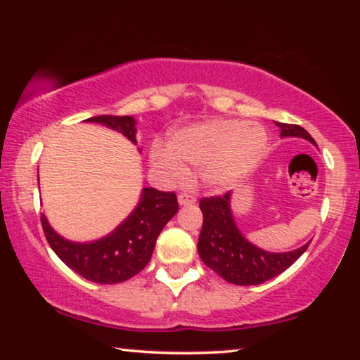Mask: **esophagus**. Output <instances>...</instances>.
Returning <instances> with one entry per match:
<instances>
[{"mask_svg":"<svg viewBox=\"0 0 360 360\" xmlns=\"http://www.w3.org/2000/svg\"><path fill=\"white\" fill-rule=\"evenodd\" d=\"M195 201H196L195 195H191V193H180L179 195V203L180 205H193Z\"/></svg>","mask_w":360,"mask_h":360,"instance_id":"esophagus-1","label":"esophagus"}]
</instances>
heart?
I'll list each match as a JSON object with an SVG mask.
<instances>
[{"label":"heart","instance_id":"obj_1","mask_svg":"<svg viewBox=\"0 0 360 360\" xmlns=\"http://www.w3.org/2000/svg\"><path fill=\"white\" fill-rule=\"evenodd\" d=\"M262 127L238 120H214L175 132L170 146L155 141L150 162L164 179L181 181L188 169H200L206 185L228 188L243 180L262 155Z\"/></svg>","mask_w":360,"mask_h":360}]
</instances>
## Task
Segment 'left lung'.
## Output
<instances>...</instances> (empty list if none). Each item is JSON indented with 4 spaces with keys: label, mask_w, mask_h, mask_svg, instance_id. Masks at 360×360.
<instances>
[{
    "label": "left lung",
    "mask_w": 360,
    "mask_h": 360,
    "mask_svg": "<svg viewBox=\"0 0 360 360\" xmlns=\"http://www.w3.org/2000/svg\"><path fill=\"white\" fill-rule=\"evenodd\" d=\"M280 134L283 137L297 136L316 144L311 136L298 124H282ZM231 193L206 196L200 200L203 213V228L198 239V254L211 270H214L226 282L234 285H260L277 277L287 270L304 250L308 244L292 252L274 254L250 244L236 228L229 208Z\"/></svg>",
    "instance_id": "obj_1"
}]
</instances>
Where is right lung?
I'll use <instances>...</instances> for the list:
<instances>
[{
    "instance_id": "1",
    "label": "right lung",
    "mask_w": 360,
    "mask_h": 360,
    "mask_svg": "<svg viewBox=\"0 0 360 360\" xmlns=\"http://www.w3.org/2000/svg\"><path fill=\"white\" fill-rule=\"evenodd\" d=\"M86 121L106 124L136 142L134 117L95 116ZM176 211L175 191L144 188L139 205L129 218L110 236L90 244H75L60 238L44 214L41 223L47 243L63 264L90 282L112 285L134 277L149 264L160 231Z\"/></svg>"
}]
</instances>
